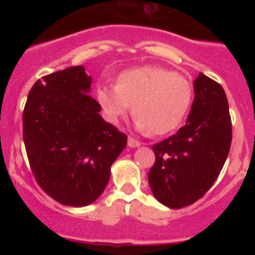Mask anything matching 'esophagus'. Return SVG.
I'll use <instances>...</instances> for the list:
<instances>
[{"instance_id": "34e87169", "label": "esophagus", "mask_w": 255, "mask_h": 255, "mask_svg": "<svg viewBox=\"0 0 255 255\" xmlns=\"http://www.w3.org/2000/svg\"><path fill=\"white\" fill-rule=\"evenodd\" d=\"M140 141L136 140V139H134L132 136H129V139H128V145H129L130 148H135V147H139L140 145Z\"/></svg>"}]
</instances>
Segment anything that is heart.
<instances>
[{
    "label": "heart",
    "instance_id": "1",
    "mask_svg": "<svg viewBox=\"0 0 255 255\" xmlns=\"http://www.w3.org/2000/svg\"><path fill=\"white\" fill-rule=\"evenodd\" d=\"M97 100L110 123H119L132 107L138 129L162 135L176 129L184 120L193 100V87L175 71L143 66L124 71L117 85L101 87Z\"/></svg>",
    "mask_w": 255,
    "mask_h": 255
}]
</instances>
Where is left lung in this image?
Returning a JSON list of instances; mask_svg holds the SVG:
<instances>
[{"label":"left lung","mask_w":255,"mask_h":255,"mask_svg":"<svg viewBox=\"0 0 255 255\" xmlns=\"http://www.w3.org/2000/svg\"><path fill=\"white\" fill-rule=\"evenodd\" d=\"M186 124L152 145L155 162L148 173L159 203L179 209L203 197L229 155L233 125L224 88L200 73Z\"/></svg>","instance_id":"1"}]
</instances>
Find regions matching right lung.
Listing matches in <instances>:
<instances>
[{
    "mask_svg": "<svg viewBox=\"0 0 255 255\" xmlns=\"http://www.w3.org/2000/svg\"><path fill=\"white\" fill-rule=\"evenodd\" d=\"M92 78L71 66L37 80L22 112L31 172L51 198L84 207L100 198L128 136L100 115L89 96Z\"/></svg>",
    "mask_w": 255,
    "mask_h": 255,
    "instance_id": "add662e5",
    "label": "right lung"
}]
</instances>
